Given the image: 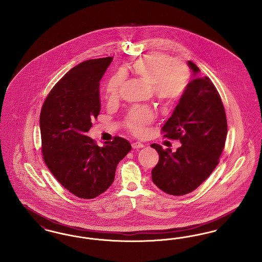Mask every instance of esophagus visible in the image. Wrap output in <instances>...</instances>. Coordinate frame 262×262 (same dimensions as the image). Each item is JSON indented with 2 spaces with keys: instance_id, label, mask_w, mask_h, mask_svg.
Listing matches in <instances>:
<instances>
[{
  "instance_id": "obj_1",
  "label": "esophagus",
  "mask_w": 262,
  "mask_h": 262,
  "mask_svg": "<svg viewBox=\"0 0 262 262\" xmlns=\"http://www.w3.org/2000/svg\"><path fill=\"white\" fill-rule=\"evenodd\" d=\"M132 146H133L134 149H140V148H143V147H144V145H143L141 142H134V143L132 144Z\"/></svg>"
}]
</instances>
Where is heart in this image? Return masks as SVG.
Segmentation results:
<instances>
[{
  "label": "heart",
  "instance_id": "1",
  "mask_svg": "<svg viewBox=\"0 0 262 262\" xmlns=\"http://www.w3.org/2000/svg\"><path fill=\"white\" fill-rule=\"evenodd\" d=\"M133 72L152 85L154 96L159 102L171 104L180 99L188 82L187 68L164 54H151L139 58L132 64ZM125 75L119 72L113 75L106 85V98L116 100L125 84ZM155 119L149 108H135L128 113L125 125L137 136H143Z\"/></svg>",
  "mask_w": 262,
  "mask_h": 262
}]
</instances>
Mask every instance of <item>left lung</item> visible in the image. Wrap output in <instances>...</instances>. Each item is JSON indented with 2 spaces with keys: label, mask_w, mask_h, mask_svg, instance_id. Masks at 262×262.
<instances>
[{
  "label": "left lung",
  "mask_w": 262,
  "mask_h": 262,
  "mask_svg": "<svg viewBox=\"0 0 262 262\" xmlns=\"http://www.w3.org/2000/svg\"><path fill=\"white\" fill-rule=\"evenodd\" d=\"M193 78L163 125L164 137L179 139L176 152L153 143L159 161L152 169L153 183L164 192L184 195L210 176L219 163L227 137V119L221 97L207 76L199 77V67L187 62Z\"/></svg>",
  "instance_id": "left-lung-1"
}]
</instances>
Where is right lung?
I'll use <instances>...</instances> for the list:
<instances>
[{
    "label": "right lung",
    "mask_w": 262,
    "mask_h": 262,
    "mask_svg": "<svg viewBox=\"0 0 262 262\" xmlns=\"http://www.w3.org/2000/svg\"><path fill=\"white\" fill-rule=\"evenodd\" d=\"M112 57L88 60L52 88L40 113L43 159L57 181L75 196L92 200L110 187L119 162L132 149L123 137L103 147L85 136L99 115L100 80Z\"/></svg>",
    "instance_id": "right-lung-1"
}]
</instances>
